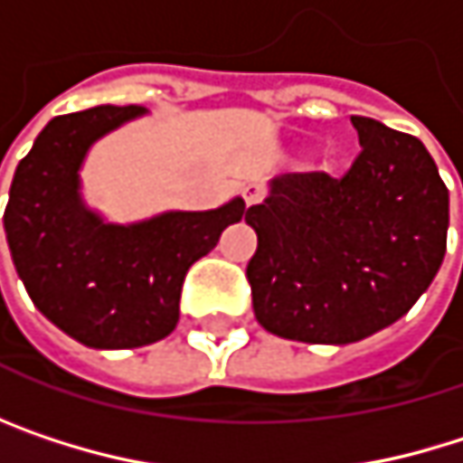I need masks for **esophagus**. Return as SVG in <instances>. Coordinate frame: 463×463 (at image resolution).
Masks as SVG:
<instances>
[{
    "label": "esophagus",
    "instance_id": "esophagus-1",
    "mask_svg": "<svg viewBox=\"0 0 463 463\" xmlns=\"http://www.w3.org/2000/svg\"><path fill=\"white\" fill-rule=\"evenodd\" d=\"M241 195H243V203H246V206H254V203L262 201L265 190H262L260 184H246V187L241 190Z\"/></svg>",
    "mask_w": 463,
    "mask_h": 463
}]
</instances>
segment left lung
<instances>
[{
    "label": "left lung",
    "instance_id": "8db88e82",
    "mask_svg": "<svg viewBox=\"0 0 463 463\" xmlns=\"http://www.w3.org/2000/svg\"><path fill=\"white\" fill-rule=\"evenodd\" d=\"M351 123L362 152L340 179L281 174L246 209L254 317L287 340L345 345L394 324L445 257L448 187L426 146L370 118Z\"/></svg>",
    "mask_w": 463,
    "mask_h": 463
}]
</instances>
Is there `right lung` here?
Wrapping results in <instances>:
<instances>
[{"mask_svg": "<svg viewBox=\"0 0 463 463\" xmlns=\"http://www.w3.org/2000/svg\"><path fill=\"white\" fill-rule=\"evenodd\" d=\"M144 107H93L52 118L18 163L5 232L15 270L58 329L90 348H139L174 332L195 260L246 214L241 198L214 212H168L107 225L80 201L88 146Z\"/></svg>", "mask_w": 463, "mask_h": 463, "instance_id": "obj_1", "label": "right lung"}]
</instances>
